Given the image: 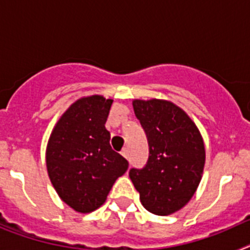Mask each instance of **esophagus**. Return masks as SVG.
Listing matches in <instances>:
<instances>
[{
    "mask_svg": "<svg viewBox=\"0 0 250 250\" xmlns=\"http://www.w3.org/2000/svg\"><path fill=\"white\" fill-rule=\"evenodd\" d=\"M121 155L125 159H129V151H127V149H124L123 151H121Z\"/></svg>",
    "mask_w": 250,
    "mask_h": 250,
    "instance_id": "esophagus-1",
    "label": "esophagus"
}]
</instances>
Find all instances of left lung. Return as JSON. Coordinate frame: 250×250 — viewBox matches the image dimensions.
Instances as JSON below:
<instances>
[{"instance_id":"obj_1","label":"left lung","mask_w":250,"mask_h":250,"mask_svg":"<svg viewBox=\"0 0 250 250\" xmlns=\"http://www.w3.org/2000/svg\"><path fill=\"white\" fill-rule=\"evenodd\" d=\"M149 141V160L129 176L147 211L176 213L193 198L205 165L203 136L190 116L171 101L132 100Z\"/></svg>"}]
</instances>
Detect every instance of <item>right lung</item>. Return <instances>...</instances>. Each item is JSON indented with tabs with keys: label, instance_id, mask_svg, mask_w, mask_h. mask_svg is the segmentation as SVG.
Wrapping results in <instances>:
<instances>
[{
	"label": "right lung",
	"instance_id": "obj_1",
	"mask_svg": "<svg viewBox=\"0 0 250 250\" xmlns=\"http://www.w3.org/2000/svg\"><path fill=\"white\" fill-rule=\"evenodd\" d=\"M111 99L83 96L72 103L56 123L46 147V167L60 199L77 213H91L129 163L110 146L105 123Z\"/></svg>",
	"mask_w": 250,
	"mask_h": 250
}]
</instances>
